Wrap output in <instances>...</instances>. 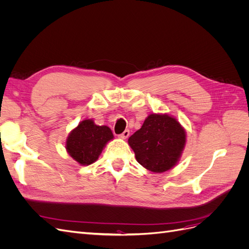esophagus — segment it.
I'll use <instances>...</instances> for the list:
<instances>
[{
	"label": "esophagus",
	"instance_id": "1",
	"mask_svg": "<svg viewBox=\"0 0 249 249\" xmlns=\"http://www.w3.org/2000/svg\"><path fill=\"white\" fill-rule=\"evenodd\" d=\"M129 135H130V131L129 130H125L124 133L118 135V138L119 139H126L127 137H129Z\"/></svg>",
	"mask_w": 249,
	"mask_h": 249
}]
</instances>
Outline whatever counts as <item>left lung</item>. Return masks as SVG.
I'll use <instances>...</instances> for the list:
<instances>
[{
    "label": "left lung",
    "mask_w": 249,
    "mask_h": 249,
    "mask_svg": "<svg viewBox=\"0 0 249 249\" xmlns=\"http://www.w3.org/2000/svg\"><path fill=\"white\" fill-rule=\"evenodd\" d=\"M127 142L140 165L161 173L179 161L186 145V131L176 117L152 113Z\"/></svg>",
    "instance_id": "left-lung-1"
}]
</instances>
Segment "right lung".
I'll list each match as a JSON object with an SVG mask.
<instances>
[{
	"label": "right lung",
	"instance_id": "1",
	"mask_svg": "<svg viewBox=\"0 0 249 249\" xmlns=\"http://www.w3.org/2000/svg\"><path fill=\"white\" fill-rule=\"evenodd\" d=\"M114 138L107 125H97L93 119H84L69 134L66 152L80 165H90L99 159L104 147Z\"/></svg>",
	"mask_w": 249,
	"mask_h": 249
}]
</instances>
